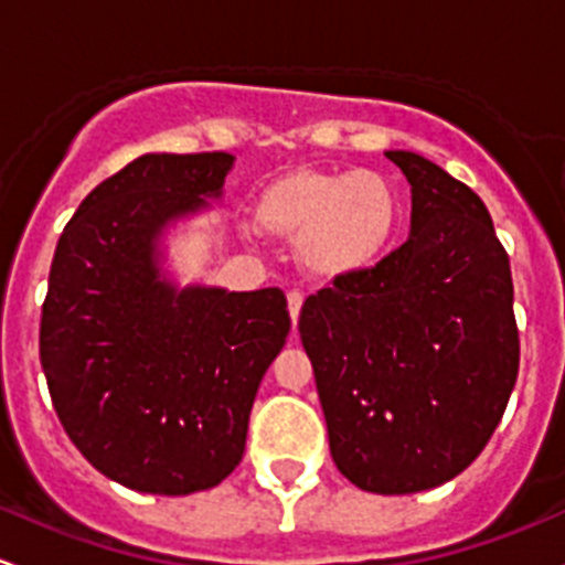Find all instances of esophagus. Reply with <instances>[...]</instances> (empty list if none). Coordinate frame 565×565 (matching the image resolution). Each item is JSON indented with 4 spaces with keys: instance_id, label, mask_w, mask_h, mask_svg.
<instances>
[{
    "instance_id": "34e87169",
    "label": "esophagus",
    "mask_w": 565,
    "mask_h": 565,
    "mask_svg": "<svg viewBox=\"0 0 565 565\" xmlns=\"http://www.w3.org/2000/svg\"><path fill=\"white\" fill-rule=\"evenodd\" d=\"M301 305H305V296H301L299 290H290V294H288V312H290V321H294V329H296V323H299Z\"/></svg>"
}]
</instances>
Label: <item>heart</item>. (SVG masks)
Returning a JSON list of instances; mask_svg holds the SVG:
<instances>
[{
  "label": "heart",
  "mask_w": 565,
  "mask_h": 565,
  "mask_svg": "<svg viewBox=\"0 0 565 565\" xmlns=\"http://www.w3.org/2000/svg\"><path fill=\"white\" fill-rule=\"evenodd\" d=\"M258 225L296 239V255L316 280H345L372 269L397 239L403 193L381 171H321L299 166L271 179L255 201Z\"/></svg>",
  "instance_id": "b5f03b06"
}]
</instances>
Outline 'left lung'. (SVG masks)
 I'll return each mask as SVG.
<instances>
[{
    "mask_svg": "<svg viewBox=\"0 0 565 565\" xmlns=\"http://www.w3.org/2000/svg\"><path fill=\"white\" fill-rule=\"evenodd\" d=\"M411 184V234L375 269L305 301L337 470L411 495L462 473L495 433L520 370L509 255L481 198L427 157L386 152Z\"/></svg>",
    "mask_w": 565,
    "mask_h": 565,
    "instance_id": "8db88e82",
    "label": "left lung"
}]
</instances>
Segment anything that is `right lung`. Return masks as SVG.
Here are the masks:
<instances>
[{
  "mask_svg": "<svg viewBox=\"0 0 565 565\" xmlns=\"http://www.w3.org/2000/svg\"><path fill=\"white\" fill-rule=\"evenodd\" d=\"M234 154L149 152L62 231L40 362L62 427L110 481L149 495L217 487L290 331L280 288L179 285L166 236L223 198Z\"/></svg>",
  "mask_w": 565,
  "mask_h": 565,
  "instance_id": "add662e5",
  "label": "right lung"
}]
</instances>
